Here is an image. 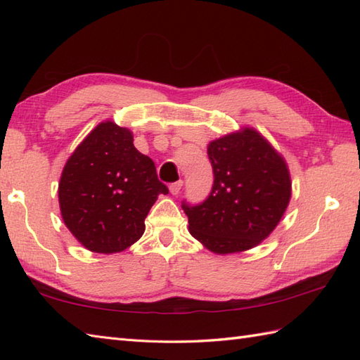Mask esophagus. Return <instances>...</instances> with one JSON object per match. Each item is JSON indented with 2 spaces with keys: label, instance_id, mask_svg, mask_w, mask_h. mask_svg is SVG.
Segmentation results:
<instances>
[{
  "label": "esophagus",
  "instance_id": "1",
  "mask_svg": "<svg viewBox=\"0 0 360 360\" xmlns=\"http://www.w3.org/2000/svg\"><path fill=\"white\" fill-rule=\"evenodd\" d=\"M182 184H184V182L182 181H176V182H173V184H170V193L172 195H178L179 192H181V188H182Z\"/></svg>",
  "mask_w": 360,
  "mask_h": 360
}]
</instances>
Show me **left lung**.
Here are the masks:
<instances>
[{"label":"left lung","mask_w":360,"mask_h":360,"mask_svg":"<svg viewBox=\"0 0 360 360\" xmlns=\"http://www.w3.org/2000/svg\"><path fill=\"white\" fill-rule=\"evenodd\" d=\"M213 186L201 204L182 201L188 229L215 254L255 248L269 236L290 200L285 159L254 128L212 141Z\"/></svg>","instance_id":"8db88e82"}]
</instances>
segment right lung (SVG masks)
I'll return each instance as SVG.
<instances>
[{"instance_id": "obj_1", "label": "right lung", "mask_w": 360, "mask_h": 360, "mask_svg": "<svg viewBox=\"0 0 360 360\" xmlns=\"http://www.w3.org/2000/svg\"><path fill=\"white\" fill-rule=\"evenodd\" d=\"M160 193L168 188L158 179L155 162L136 150L129 129L111 120L75 148L58 184L66 227L97 254L122 252L139 240Z\"/></svg>"}]
</instances>
